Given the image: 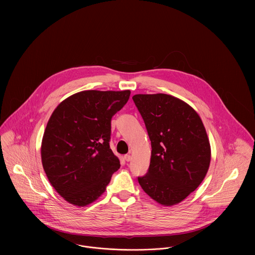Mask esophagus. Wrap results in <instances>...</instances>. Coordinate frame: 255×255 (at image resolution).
Masks as SVG:
<instances>
[{"mask_svg":"<svg viewBox=\"0 0 255 255\" xmlns=\"http://www.w3.org/2000/svg\"><path fill=\"white\" fill-rule=\"evenodd\" d=\"M124 158H125V160H126L127 162H129V161L131 160V156H130L129 154H127V155H125V157H124Z\"/></svg>","mask_w":255,"mask_h":255,"instance_id":"esophagus-1","label":"esophagus"}]
</instances>
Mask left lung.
Wrapping results in <instances>:
<instances>
[{
    "instance_id": "8db88e82",
    "label": "left lung",
    "mask_w": 255,
    "mask_h": 255,
    "mask_svg": "<svg viewBox=\"0 0 255 255\" xmlns=\"http://www.w3.org/2000/svg\"><path fill=\"white\" fill-rule=\"evenodd\" d=\"M132 100L151 141L148 171L138 177L146 193L162 205L180 203L204 180L211 159L198 114L167 94H136Z\"/></svg>"
}]
</instances>
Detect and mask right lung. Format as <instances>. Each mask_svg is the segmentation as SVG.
Instances as JSON below:
<instances>
[{
  "instance_id": "obj_1",
  "label": "right lung",
  "mask_w": 255,
  "mask_h": 255,
  "mask_svg": "<svg viewBox=\"0 0 255 255\" xmlns=\"http://www.w3.org/2000/svg\"><path fill=\"white\" fill-rule=\"evenodd\" d=\"M129 95V90L81 91L53 112L43 135L42 164L49 182L73 205L96 200L120 169L110 148L111 121Z\"/></svg>"
}]
</instances>
